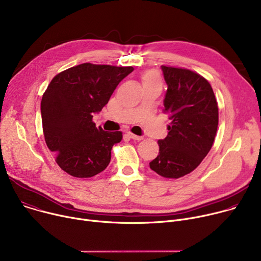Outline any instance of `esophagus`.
Returning a JSON list of instances; mask_svg holds the SVG:
<instances>
[{
	"label": "esophagus",
	"mask_w": 261,
	"mask_h": 261,
	"mask_svg": "<svg viewBox=\"0 0 261 261\" xmlns=\"http://www.w3.org/2000/svg\"><path fill=\"white\" fill-rule=\"evenodd\" d=\"M126 136H127V137H129V138H131V139H134V140H141V139L144 138L143 136L135 135V134H133V133H131V132H128V133L126 134Z\"/></svg>",
	"instance_id": "34e87169"
}]
</instances>
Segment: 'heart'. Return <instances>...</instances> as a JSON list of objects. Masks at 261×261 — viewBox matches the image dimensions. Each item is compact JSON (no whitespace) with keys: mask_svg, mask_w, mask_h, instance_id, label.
<instances>
[{"mask_svg":"<svg viewBox=\"0 0 261 261\" xmlns=\"http://www.w3.org/2000/svg\"><path fill=\"white\" fill-rule=\"evenodd\" d=\"M141 80H143L144 85L149 84H160L159 75L155 70H147L143 75H141Z\"/></svg>","mask_w":261,"mask_h":261,"instance_id":"b5f03b06","label":"heart"}]
</instances>
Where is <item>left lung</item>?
I'll return each instance as SVG.
<instances>
[{"label": "left lung", "instance_id": "left-lung-1", "mask_svg": "<svg viewBox=\"0 0 261 261\" xmlns=\"http://www.w3.org/2000/svg\"><path fill=\"white\" fill-rule=\"evenodd\" d=\"M168 85L163 111L172 121L158 140L159 154L150 168L164 178L193 172L210 151L218 130L219 108L209 82L186 68L161 65Z\"/></svg>", "mask_w": 261, "mask_h": 261}]
</instances>
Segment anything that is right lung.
I'll return each instance as SVG.
<instances>
[{
  "label": "right lung",
  "mask_w": 261,
  "mask_h": 261,
  "mask_svg": "<svg viewBox=\"0 0 261 261\" xmlns=\"http://www.w3.org/2000/svg\"><path fill=\"white\" fill-rule=\"evenodd\" d=\"M132 66L82 63L56 75L44 91L41 120L45 144L59 167L77 178L103 172L121 131L106 132L92 122Z\"/></svg>",
  "instance_id": "1"
}]
</instances>
